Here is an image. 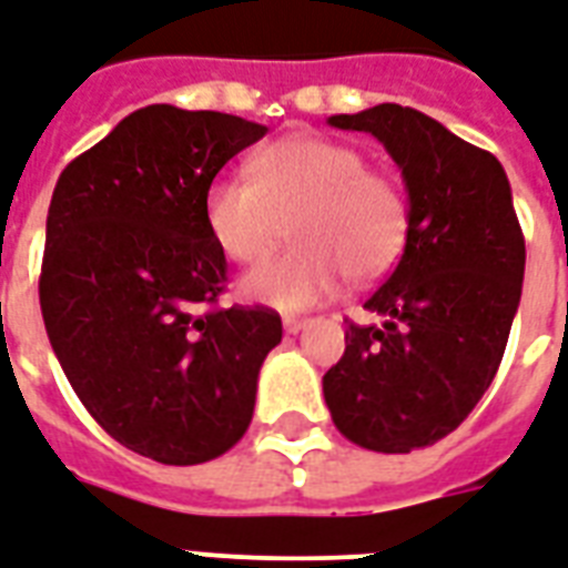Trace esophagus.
I'll return each instance as SVG.
<instances>
[{
    "instance_id": "34e87169",
    "label": "esophagus",
    "mask_w": 568,
    "mask_h": 568,
    "mask_svg": "<svg viewBox=\"0 0 568 568\" xmlns=\"http://www.w3.org/2000/svg\"><path fill=\"white\" fill-rule=\"evenodd\" d=\"M283 327L285 333H301L303 327H306V318H294V315H288V318H283Z\"/></svg>"
}]
</instances>
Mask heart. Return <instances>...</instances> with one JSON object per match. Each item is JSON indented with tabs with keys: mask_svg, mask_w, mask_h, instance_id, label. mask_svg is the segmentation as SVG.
<instances>
[{
	"mask_svg": "<svg viewBox=\"0 0 568 568\" xmlns=\"http://www.w3.org/2000/svg\"><path fill=\"white\" fill-rule=\"evenodd\" d=\"M214 244L237 265L273 252L293 223L298 246L241 280L246 301L297 313L331 301L348 274L372 283L399 262L410 207L399 181L348 142L292 133L255 151L250 181L220 175L202 199Z\"/></svg>",
	"mask_w": 568,
	"mask_h": 568,
	"instance_id": "b5f03b06",
	"label": "heart"
}]
</instances>
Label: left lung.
<instances>
[{
	"mask_svg": "<svg viewBox=\"0 0 568 568\" xmlns=\"http://www.w3.org/2000/svg\"><path fill=\"white\" fill-rule=\"evenodd\" d=\"M387 149L408 190V244L366 297L381 324H348L345 354L324 375L342 435L375 453L447 438L504 361L525 280V235L495 154L423 112L378 103L327 119Z\"/></svg>",
	"mask_w": 568,
	"mask_h": 568,
	"instance_id": "left-lung-1",
	"label": "left lung"
}]
</instances>
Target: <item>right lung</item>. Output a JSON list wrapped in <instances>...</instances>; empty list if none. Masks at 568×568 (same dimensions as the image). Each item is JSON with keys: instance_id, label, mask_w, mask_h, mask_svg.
I'll list each match as a JSON object with an SVG mask.
<instances>
[{"instance_id": "add662e5", "label": "right lung", "mask_w": 568, "mask_h": 568, "mask_svg": "<svg viewBox=\"0 0 568 568\" xmlns=\"http://www.w3.org/2000/svg\"><path fill=\"white\" fill-rule=\"evenodd\" d=\"M267 133L211 110L151 103L71 160L47 214L41 313L55 357L106 435L160 465H202L244 438L283 322L207 310L226 255L202 199Z\"/></svg>"}]
</instances>
